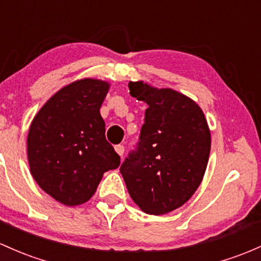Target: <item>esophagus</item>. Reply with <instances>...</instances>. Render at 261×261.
<instances>
[{
	"mask_svg": "<svg viewBox=\"0 0 261 261\" xmlns=\"http://www.w3.org/2000/svg\"><path fill=\"white\" fill-rule=\"evenodd\" d=\"M115 151L120 154V156H124V152H125L124 145H116L115 146Z\"/></svg>",
	"mask_w": 261,
	"mask_h": 261,
	"instance_id": "obj_1",
	"label": "esophagus"
}]
</instances>
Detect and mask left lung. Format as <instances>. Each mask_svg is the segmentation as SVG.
Instances as JSON below:
<instances>
[{
	"instance_id": "left-lung-1",
	"label": "left lung",
	"mask_w": 261,
	"mask_h": 261,
	"mask_svg": "<svg viewBox=\"0 0 261 261\" xmlns=\"http://www.w3.org/2000/svg\"><path fill=\"white\" fill-rule=\"evenodd\" d=\"M147 104L139 142L120 167L128 193L147 214L181 207L199 187L211 152L207 120L193 100L172 89L128 83Z\"/></svg>"
}]
</instances>
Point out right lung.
I'll list each match as a JSON object with an SVG mask.
<instances>
[{"instance_id": "right-lung-1", "label": "right lung", "mask_w": 261, "mask_h": 261, "mask_svg": "<svg viewBox=\"0 0 261 261\" xmlns=\"http://www.w3.org/2000/svg\"><path fill=\"white\" fill-rule=\"evenodd\" d=\"M108 90L101 80L71 83L45 102L31 124V173L45 193L65 205L90 199L104 172L120 165L100 115Z\"/></svg>"}]
</instances>
